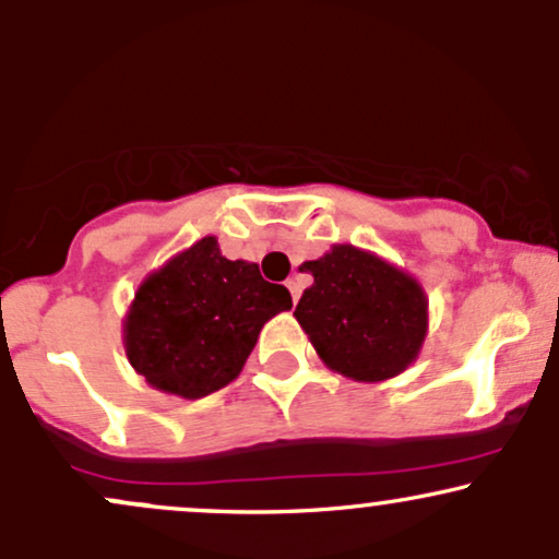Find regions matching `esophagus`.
Wrapping results in <instances>:
<instances>
[{"mask_svg": "<svg viewBox=\"0 0 559 559\" xmlns=\"http://www.w3.org/2000/svg\"><path fill=\"white\" fill-rule=\"evenodd\" d=\"M286 286H288V292H292V301H294V305H297V301H299V294H301L299 284H297V281H286Z\"/></svg>", "mask_w": 559, "mask_h": 559, "instance_id": "1", "label": "esophagus"}]
</instances>
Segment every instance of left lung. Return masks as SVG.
<instances>
[{
	"instance_id": "8db88e82",
	"label": "left lung",
	"mask_w": 559,
	"mask_h": 559,
	"mask_svg": "<svg viewBox=\"0 0 559 559\" xmlns=\"http://www.w3.org/2000/svg\"><path fill=\"white\" fill-rule=\"evenodd\" d=\"M299 271L316 284L305 288L294 318L331 370L373 383L415 362L428 331V299L413 275L352 243H336Z\"/></svg>"
}]
</instances>
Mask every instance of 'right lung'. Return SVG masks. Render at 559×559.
<instances>
[{
  "instance_id": "add662e5",
  "label": "right lung",
  "mask_w": 559,
  "mask_h": 559,
  "mask_svg": "<svg viewBox=\"0 0 559 559\" xmlns=\"http://www.w3.org/2000/svg\"><path fill=\"white\" fill-rule=\"evenodd\" d=\"M284 310L286 286L267 284L254 262L223 258L204 236L139 286L123 323L128 362L150 386L202 400L241 373L262 325Z\"/></svg>"
}]
</instances>
